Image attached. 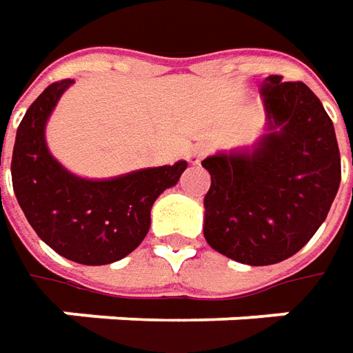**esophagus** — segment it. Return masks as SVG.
Instances as JSON below:
<instances>
[{
    "mask_svg": "<svg viewBox=\"0 0 353 353\" xmlns=\"http://www.w3.org/2000/svg\"><path fill=\"white\" fill-rule=\"evenodd\" d=\"M204 155H206V145L196 143V145H192V147L188 149V153H186V161H188L190 165H198Z\"/></svg>",
    "mask_w": 353,
    "mask_h": 353,
    "instance_id": "1",
    "label": "esophagus"
}]
</instances>
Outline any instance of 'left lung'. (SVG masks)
Listing matches in <instances>:
<instances>
[{
	"mask_svg": "<svg viewBox=\"0 0 353 353\" xmlns=\"http://www.w3.org/2000/svg\"><path fill=\"white\" fill-rule=\"evenodd\" d=\"M261 102L267 123L257 141L202 161L212 179L204 237L243 265L279 263L303 250L342 179L332 119L312 90L267 76Z\"/></svg>",
	"mask_w": 353,
	"mask_h": 353,
	"instance_id": "left-lung-1",
	"label": "left lung"
}]
</instances>
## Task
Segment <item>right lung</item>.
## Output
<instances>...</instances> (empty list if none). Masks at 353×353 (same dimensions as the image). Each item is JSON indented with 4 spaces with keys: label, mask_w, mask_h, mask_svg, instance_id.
Instances as JSON below:
<instances>
[{
    "label": "right lung",
    "mask_w": 353,
    "mask_h": 353,
    "mask_svg": "<svg viewBox=\"0 0 353 353\" xmlns=\"http://www.w3.org/2000/svg\"><path fill=\"white\" fill-rule=\"evenodd\" d=\"M72 84L74 80L50 84L21 119L11 157L13 190L27 222L48 248L76 263L108 265L145 239L155 200L179 183L188 163L112 179H84L62 167L48 151L45 129Z\"/></svg>",
    "instance_id": "right-lung-1"
}]
</instances>
